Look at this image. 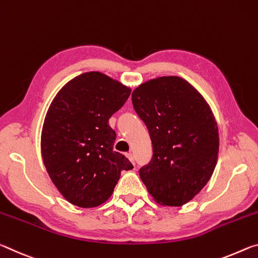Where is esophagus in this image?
Listing matches in <instances>:
<instances>
[{
	"label": "esophagus",
	"instance_id": "34e87169",
	"mask_svg": "<svg viewBox=\"0 0 258 258\" xmlns=\"http://www.w3.org/2000/svg\"><path fill=\"white\" fill-rule=\"evenodd\" d=\"M126 158L129 159L130 162H132L133 164H135V158H134V154L133 153H126Z\"/></svg>",
	"mask_w": 258,
	"mask_h": 258
}]
</instances>
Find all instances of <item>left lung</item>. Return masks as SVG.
Returning a JSON list of instances; mask_svg holds the SVG:
<instances>
[{
	"mask_svg": "<svg viewBox=\"0 0 258 258\" xmlns=\"http://www.w3.org/2000/svg\"><path fill=\"white\" fill-rule=\"evenodd\" d=\"M149 129L153 158L139 176L157 204L180 207L206 186L216 167L218 126L199 91L179 77L152 79L132 95Z\"/></svg>",
	"mask_w": 258,
	"mask_h": 258,
	"instance_id": "left-lung-1",
	"label": "left lung"
}]
</instances>
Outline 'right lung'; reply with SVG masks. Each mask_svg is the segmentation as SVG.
<instances>
[{"instance_id":"right-lung-1","label":"right lung","mask_w":258,"mask_h":258,"mask_svg":"<svg viewBox=\"0 0 258 258\" xmlns=\"http://www.w3.org/2000/svg\"><path fill=\"white\" fill-rule=\"evenodd\" d=\"M132 89L100 72H87L54 96L41 133V153L54 186L72 205L95 208L111 198L122 170L133 164L113 151L108 125Z\"/></svg>"}]
</instances>
